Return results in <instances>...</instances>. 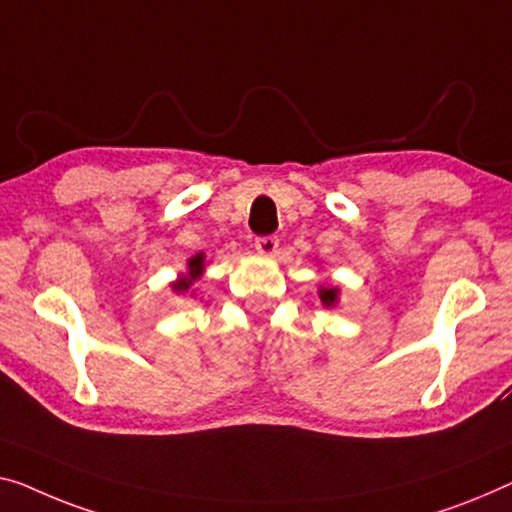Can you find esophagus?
Instances as JSON below:
<instances>
[{
  "instance_id": "obj_1",
  "label": "esophagus",
  "mask_w": 512,
  "mask_h": 512,
  "mask_svg": "<svg viewBox=\"0 0 512 512\" xmlns=\"http://www.w3.org/2000/svg\"><path fill=\"white\" fill-rule=\"evenodd\" d=\"M278 236L276 234H266V236H257L255 239V248L257 253L262 255H273L278 250Z\"/></svg>"
}]
</instances>
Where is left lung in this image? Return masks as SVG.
Listing matches in <instances>:
<instances>
[{
    "label": "left lung",
    "mask_w": 512,
    "mask_h": 512,
    "mask_svg": "<svg viewBox=\"0 0 512 512\" xmlns=\"http://www.w3.org/2000/svg\"><path fill=\"white\" fill-rule=\"evenodd\" d=\"M319 299H322L324 305H333L335 299H338V289H322V292H319Z\"/></svg>",
    "instance_id": "left-lung-1"
}]
</instances>
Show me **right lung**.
<instances>
[{
	"label": "right lung",
	"mask_w": 512,
	"mask_h": 512,
	"mask_svg": "<svg viewBox=\"0 0 512 512\" xmlns=\"http://www.w3.org/2000/svg\"><path fill=\"white\" fill-rule=\"evenodd\" d=\"M202 257H193L190 259V273L186 278H181L177 285H174V289H177V292H186V289L190 287V282H193L195 278H200V273H202Z\"/></svg>",
	"instance_id": "obj_1"
}]
</instances>
